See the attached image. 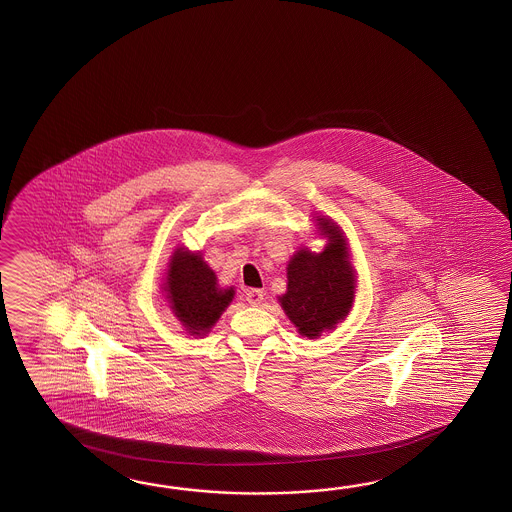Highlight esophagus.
<instances>
[{"mask_svg": "<svg viewBox=\"0 0 512 512\" xmlns=\"http://www.w3.org/2000/svg\"><path fill=\"white\" fill-rule=\"evenodd\" d=\"M245 300L251 305H260L263 302V291L261 289H249L245 293Z\"/></svg>", "mask_w": 512, "mask_h": 512, "instance_id": "esophagus-1", "label": "esophagus"}]
</instances>
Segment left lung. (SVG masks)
Wrapping results in <instances>:
<instances>
[{"instance_id":"obj_1","label":"left lung","mask_w":512,"mask_h":512,"mask_svg":"<svg viewBox=\"0 0 512 512\" xmlns=\"http://www.w3.org/2000/svg\"><path fill=\"white\" fill-rule=\"evenodd\" d=\"M316 221L329 243L318 254L305 249L294 254L287 265V293L280 296L285 315L307 338L320 337L324 329L344 320L355 293V274L342 232L329 219Z\"/></svg>"}]
</instances>
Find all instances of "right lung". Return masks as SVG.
<instances>
[{"label": "right lung", "instance_id": "right-lung-1", "mask_svg": "<svg viewBox=\"0 0 512 512\" xmlns=\"http://www.w3.org/2000/svg\"><path fill=\"white\" fill-rule=\"evenodd\" d=\"M164 291L175 316L188 333L205 335L234 298V289H219L216 274L199 254L177 249Z\"/></svg>", "mask_w": 512, "mask_h": 512}]
</instances>
